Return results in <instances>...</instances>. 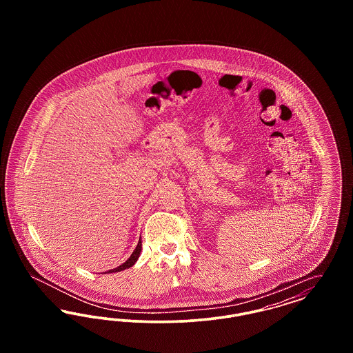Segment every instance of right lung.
I'll return each instance as SVG.
<instances>
[{
  "instance_id": "obj_1",
  "label": "right lung",
  "mask_w": 353,
  "mask_h": 353,
  "mask_svg": "<svg viewBox=\"0 0 353 353\" xmlns=\"http://www.w3.org/2000/svg\"><path fill=\"white\" fill-rule=\"evenodd\" d=\"M141 238V236H140ZM140 252H141V239H139V243H137V246H136V249H134V252L131 254V256L123 263V265H120L119 268L117 269L108 270L107 272L110 274V272H118V271H123V270L130 269V268H132L134 263H136V261L139 259V256H140ZM105 274V272H104Z\"/></svg>"
}]
</instances>
